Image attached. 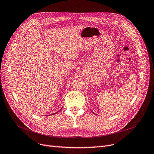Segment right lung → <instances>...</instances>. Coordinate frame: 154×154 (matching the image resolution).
<instances>
[{
	"label": "right lung",
	"mask_w": 154,
	"mask_h": 154,
	"mask_svg": "<svg viewBox=\"0 0 154 154\" xmlns=\"http://www.w3.org/2000/svg\"><path fill=\"white\" fill-rule=\"evenodd\" d=\"M58 112H59V111H58ZM53 114H54V113H53ZM51 115H52V114H51Z\"/></svg>",
	"instance_id": "right-lung-1"
}]
</instances>
